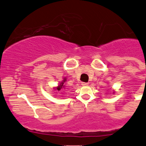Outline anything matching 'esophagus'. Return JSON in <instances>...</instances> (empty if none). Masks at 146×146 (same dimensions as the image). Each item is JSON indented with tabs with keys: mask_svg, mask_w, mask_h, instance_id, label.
Instances as JSON below:
<instances>
[{
	"mask_svg": "<svg viewBox=\"0 0 146 146\" xmlns=\"http://www.w3.org/2000/svg\"><path fill=\"white\" fill-rule=\"evenodd\" d=\"M82 86H88V82H82Z\"/></svg>",
	"mask_w": 146,
	"mask_h": 146,
	"instance_id": "1",
	"label": "esophagus"
}]
</instances>
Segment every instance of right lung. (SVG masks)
Wrapping results in <instances>:
<instances>
[{
	"label": "right lung",
	"instance_id": "1",
	"mask_svg": "<svg viewBox=\"0 0 146 146\" xmlns=\"http://www.w3.org/2000/svg\"><path fill=\"white\" fill-rule=\"evenodd\" d=\"M66 81V78H64V80H63L62 82H61L59 83V85H58L57 87H55V88H54V90H61V89H63V88H65V85H64V82Z\"/></svg>",
	"mask_w": 146,
	"mask_h": 146
}]
</instances>
